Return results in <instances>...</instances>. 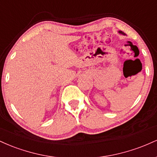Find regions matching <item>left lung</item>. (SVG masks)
Returning a JSON list of instances; mask_svg holds the SVG:
<instances>
[{
    "mask_svg": "<svg viewBox=\"0 0 157 157\" xmlns=\"http://www.w3.org/2000/svg\"><path fill=\"white\" fill-rule=\"evenodd\" d=\"M118 32H119V33H120V34H121V35H125V33H124V32H122V31H119Z\"/></svg>",
    "mask_w": 157,
    "mask_h": 157,
    "instance_id": "left-lung-1",
    "label": "left lung"
}]
</instances>
